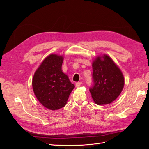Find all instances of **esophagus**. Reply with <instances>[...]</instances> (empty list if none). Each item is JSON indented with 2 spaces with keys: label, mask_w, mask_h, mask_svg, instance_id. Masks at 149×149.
<instances>
[{
  "label": "esophagus",
  "mask_w": 149,
  "mask_h": 149,
  "mask_svg": "<svg viewBox=\"0 0 149 149\" xmlns=\"http://www.w3.org/2000/svg\"><path fill=\"white\" fill-rule=\"evenodd\" d=\"M81 84H82V82H78V83H76V87H79L81 85Z\"/></svg>",
  "instance_id": "1"
}]
</instances>
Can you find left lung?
Listing matches in <instances>:
<instances>
[{"instance_id":"1","label":"left lung","mask_w":149,"mask_h":149,"mask_svg":"<svg viewBox=\"0 0 149 149\" xmlns=\"http://www.w3.org/2000/svg\"><path fill=\"white\" fill-rule=\"evenodd\" d=\"M94 86L89 89L97 105L109 104L120 95L124 86V78L119 66L106 54L97 56L93 61Z\"/></svg>"}]
</instances>
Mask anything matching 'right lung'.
I'll list each match as a JSON object with an SVG mask.
<instances>
[{
    "mask_svg": "<svg viewBox=\"0 0 149 149\" xmlns=\"http://www.w3.org/2000/svg\"><path fill=\"white\" fill-rule=\"evenodd\" d=\"M63 55L50 54L35 71L32 88L38 101L49 110H58L64 107L74 85L68 76L62 71Z\"/></svg>",
    "mask_w": 149,
    "mask_h": 149,
    "instance_id": "add662e5",
    "label": "right lung"
}]
</instances>
